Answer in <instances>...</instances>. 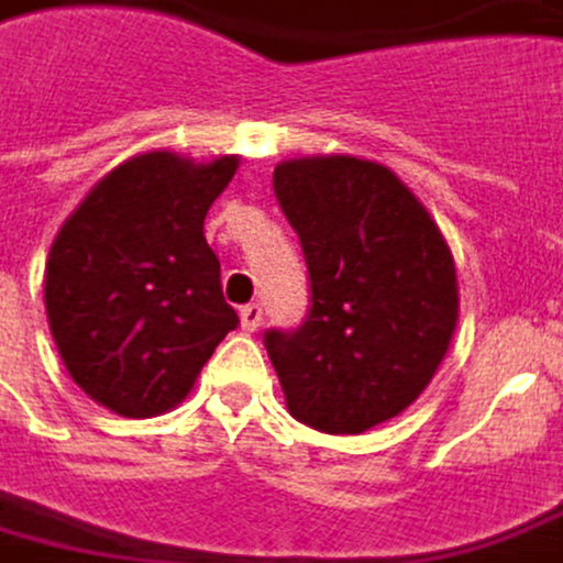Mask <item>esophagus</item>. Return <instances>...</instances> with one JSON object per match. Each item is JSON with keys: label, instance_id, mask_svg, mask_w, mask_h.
<instances>
[{"label": "esophagus", "instance_id": "34e87169", "mask_svg": "<svg viewBox=\"0 0 563 563\" xmlns=\"http://www.w3.org/2000/svg\"><path fill=\"white\" fill-rule=\"evenodd\" d=\"M260 322H263V307H260V303L241 307V328H244V331H256Z\"/></svg>", "mask_w": 563, "mask_h": 563}]
</instances>
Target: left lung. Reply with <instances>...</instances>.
Masks as SVG:
<instances>
[{"label": "left lung", "instance_id": "obj_1", "mask_svg": "<svg viewBox=\"0 0 563 563\" xmlns=\"http://www.w3.org/2000/svg\"><path fill=\"white\" fill-rule=\"evenodd\" d=\"M273 188L309 273L307 319L263 334L288 409L322 433L368 431L412 406L446 356L452 254L412 191L372 161H285Z\"/></svg>", "mask_w": 563, "mask_h": 563}]
</instances>
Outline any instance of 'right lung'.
Here are the masks:
<instances>
[{"mask_svg":"<svg viewBox=\"0 0 563 563\" xmlns=\"http://www.w3.org/2000/svg\"><path fill=\"white\" fill-rule=\"evenodd\" d=\"M238 157L191 164L169 151L108 173L64 222L45 266V312L70 378L96 402L151 418L183 402L238 328L203 238Z\"/></svg>","mask_w":563,"mask_h":563,"instance_id":"add662e5","label":"right lung"}]
</instances>
